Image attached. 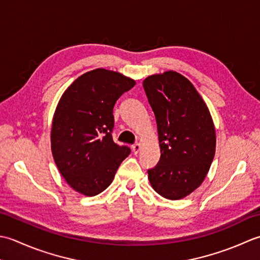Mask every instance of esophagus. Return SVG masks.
I'll return each mask as SVG.
<instances>
[{
  "instance_id": "34e87169",
  "label": "esophagus",
  "mask_w": 260,
  "mask_h": 260,
  "mask_svg": "<svg viewBox=\"0 0 260 260\" xmlns=\"http://www.w3.org/2000/svg\"><path fill=\"white\" fill-rule=\"evenodd\" d=\"M132 152L135 153V155H137L138 152L140 151V145L139 144H135V145H132Z\"/></svg>"
}]
</instances>
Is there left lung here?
I'll use <instances>...</instances> for the list:
<instances>
[{"label":"left lung","instance_id":"obj_1","mask_svg":"<svg viewBox=\"0 0 260 260\" xmlns=\"http://www.w3.org/2000/svg\"><path fill=\"white\" fill-rule=\"evenodd\" d=\"M142 85L160 146V159L148 169V178L162 198L183 199L202 184L214 158L213 121L193 84L181 74L152 75Z\"/></svg>","mask_w":260,"mask_h":260}]
</instances>
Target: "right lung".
<instances>
[{"mask_svg":"<svg viewBox=\"0 0 260 260\" xmlns=\"http://www.w3.org/2000/svg\"><path fill=\"white\" fill-rule=\"evenodd\" d=\"M135 85L134 79L99 68L79 76L62 94L52 120L51 151L61 176L77 192H103L131 152L113 141V108Z\"/></svg>","mask_w":260,"mask_h":260,"instance_id":"obj_1","label":"right lung"}]
</instances>
